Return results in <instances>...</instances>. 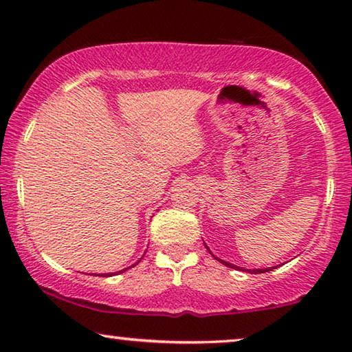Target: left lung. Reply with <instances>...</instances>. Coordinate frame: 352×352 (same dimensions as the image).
<instances>
[{"mask_svg": "<svg viewBox=\"0 0 352 352\" xmlns=\"http://www.w3.org/2000/svg\"><path fill=\"white\" fill-rule=\"evenodd\" d=\"M206 248H208V247H206ZM216 259H217V258H216ZM217 261L222 262V264L226 265V267H231V269L245 270V269H241V267H236V265H233V264H228V262H225V261H222V259H217ZM272 269H276V267H270V269H261V270H247V272H250V273H264V272H269V270H272Z\"/></svg>", "mask_w": 352, "mask_h": 352, "instance_id": "obj_1", "label": "left lung"}]
</instances>
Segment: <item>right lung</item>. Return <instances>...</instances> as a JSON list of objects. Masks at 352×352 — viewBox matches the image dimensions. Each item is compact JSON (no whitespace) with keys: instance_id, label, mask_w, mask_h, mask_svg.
Listing matches in <instances>:
<instances>
[{"instance_id":"add662e5","label":"right lung","mask_w":352,"mask_h":352,"mask_svg":"<svg viewBox=\"0 0 352 352\" xmlns=\"http://www.w3.org/2000/svg\"><path fill=\"white\" fill-rule=\"evenodd\" d=\"M136 264H138V262H136ZM126 270H127V269H126ZM122 272H124V270H122ZM122 272H119V273H122ZM104 276H109V275H104ZM110 276H111V275H110Z\"/></svg>"}]
</instances>
